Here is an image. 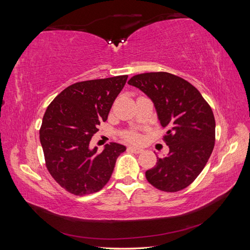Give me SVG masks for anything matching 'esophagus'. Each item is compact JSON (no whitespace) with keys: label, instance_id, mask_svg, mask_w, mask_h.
Here are the masks:
<instances>
[{"label":"esophagus","instance_id":"34e87169","mask_svg":"<svg viewBox=\"0 0 250 250\" xmlns=\"http://www.w3.org/2000/svg\"><path fill=\"white\" fill-rule=\"evenodd\" d=\"M128 151H131V152H134V153H142L143 152V149L141 148H138V147H128Z\"/></svg>","mask_w":250,"mask_h":250}]
</instances>
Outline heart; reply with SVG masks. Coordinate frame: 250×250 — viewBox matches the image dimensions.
I'll use <instances>...</instances> for the list:
<instances>
[{"instance_id": "b5f03b06", "label": "heart", "mask_w": 250, "mask_h": 250, "mask_svg": "<svg viewBox=\"0 0 250 250\" xmlns=\"http://www.w3.org/2000/svg\"><path fill=\"white\" fill-rule=\"evenodd\" d=\"M125 139L130 141V142H139L140 141V135L137 132H127L125 133Z\"/></svg>"}]
</instances>
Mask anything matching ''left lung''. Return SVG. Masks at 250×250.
Returning a JSON list of instances; mask_svg holds the SVG:
<instances>
[{
    "instance_id": "obj_1",
    "label": "left lung",
    "mask_w": 250,
    "mask_h": 250,
    "mask_svg": "<svg viewBox=\"0 0 250 250\" xmlns=\"http://www.w3.org/2000/svg\"><path fill=\"white\" fill-rule=\"evenodd\" d=\"M128 84L138 87L153 102L169 153L157 157L146 178L156 188L177 192L190 186L208 161L215 146L213 110L199 90L175 75L156 72L135 75Z\"/></svg>"
}]
</instances>
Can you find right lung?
Segmentation results:
<instances>
[{
	"mask_svg": "<svg viewBox=\"0 0 250 250\" xmlns=\"http://www.w3.org/2000/svg\"><path fill=\"white\" fill-rule=\"evenodd\" d=\"M128 76L74 83L51 102L40 130L47 169L64 190L74 195L100 191L108 183L124 145L110 143L102 152L89 142L107 120Z\"/></svg>",
	"mask_w": 250,
	"mask_h": 250,
	"instance_id": "obj_1",
	"label": "right lung"
}]
</instances>
